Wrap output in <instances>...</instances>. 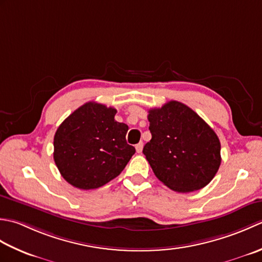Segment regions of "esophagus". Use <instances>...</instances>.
<instances>
[{
  "label": "esophagus",
  "instance_id": "obj_1",
  "mask_svg": "<svg viewBox=\"0 0 262 262\" xmlns=\"http://www.w3.org/2000/svg\"><path fill=\"white\" fill-rule=\"evenodd\" d=\"M142 148H143V142H139L136 145V150L137 152H141L142 151Z\"/></svg>",
  "mask_w": 262,
  "mask_h": 262
}]
</instances>
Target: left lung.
Returning a JSON list of instances; mask_svg holds the SVG:
<instances>
[{
  "label": "left lung",
  "instance_id": "8db88e82",
  "mask_svg": "<svg viewBox=\"0 0 262 262\" xmlns=\"http://www.w3.org/2000/svg\"><path fill=\"white\" fill-rule=\"evenodd\" d=\"M151 140L143 147L156 178L176 192L200 190L221 166V142L201 117L170 100L148 112Z\"/></svg>",
  "mask_w": 262,
  "mask_h": 262
}]
</instances>
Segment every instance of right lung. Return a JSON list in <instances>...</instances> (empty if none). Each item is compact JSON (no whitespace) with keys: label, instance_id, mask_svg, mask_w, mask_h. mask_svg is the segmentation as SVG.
Wrapping results in <instances>:
<instances>
[{"label":"right lung","instance_id":"obj_1","mask_svg":"<svg viewBox=\"0 0 262 262\" xmlns=\"http://www.w3.org/2000/svg\"><path fill=\"white\" fill-rule=\"evenodd\" d=\"M116 110L89 101L57 127L54 162L74 188L97 189L119 176L135 155L126 143L129 126L114 120Z\"/></svg>","mask_w":262,"mask_h":262}]
</instances>
